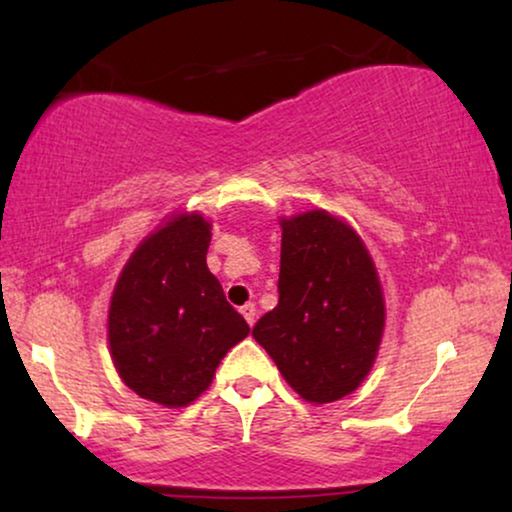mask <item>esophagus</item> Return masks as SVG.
Here are the masks:
<instances>
[{
  "instance_id": "1",
  "label": "esophagus",
  "mask_w": 512,
  "mask_h": 512,
  "mask_svg": "<svg viewBox=\"0 0 512 512\" xmlns=\"http://www.w3.org/2000/svg\"><path fill=\"white\" fill-rule=\"evenodd\" d=\"M240 312H242V317L247 319V324H249V326H254V321H256V305H254V303L242 305V307H240Z\"/></svg>"
}]
</instances>
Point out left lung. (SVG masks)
Segmentation results:
<instances>
[{
	"mask_svg": "<svg viewBox=\"0 0 512 512\" xmlns=\"http://www.w3.org/2000/svg\"><path fill=\"white\" fill-rule=\"evenodd\" d=\"M279 303L254 338L310 403H333L366 380L384 333V293L366 244L326 209L279 219Z\"/></svg>",
	"mask_w": 512,
	"mask_h": 512,
	"instance_id": "1",
	"label": "left lung"
}]
</instances>
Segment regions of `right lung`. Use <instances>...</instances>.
Wrapping results in <instances>:
<instances>
[{"label": "right lung", "mask_w": 512, "mask_h": 512, "mask_svg": "<svg viewBox=\"0 0 512 512\" xmlns=\"http://www.w3.org/2000/svg\"><path fill=\"white\" fill-rule=\"evenodd\" d=\"M209 240L205 216L172 214L132 251L111 296V361L125 387L163 408L191 405L249 335L207 268Z\"/></svg>", "instance_id": "right-lung-1"}]
</instances>
